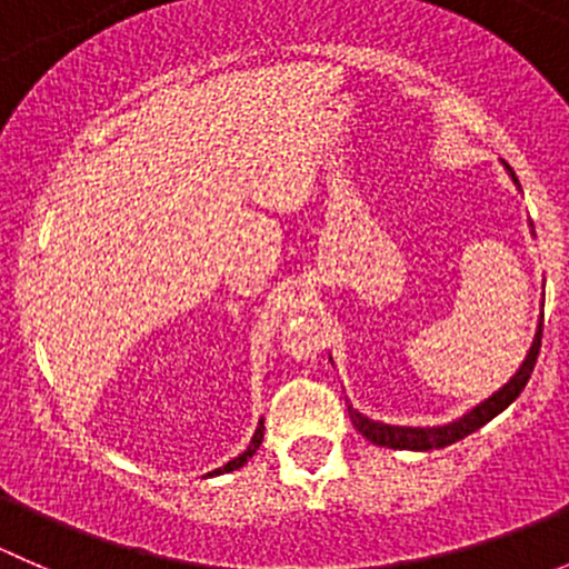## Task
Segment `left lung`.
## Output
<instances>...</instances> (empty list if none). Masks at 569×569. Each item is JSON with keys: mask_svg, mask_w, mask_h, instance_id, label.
Wrapping results in <instances>:
<instances>
[{"mask_svg": "<svg viewBox=\"0 0 569 569\" xmlns=\"http://www.w3.org/2000/svg\"><path fill=\"white\" fill-rule=\"evenodd\" d=\"M509 173H512V168H509ZM512 178H515V173H512ZM515 181H518V178H515ZM539 347H542V321H539L537 336H533V343H531L529 355H526L523 366L518 369V375H515L512 380L501 388V391L492 393L490 399L481 401V405L473 407L470 412H465L460 421H451V423H446V427H432V429L429 427L427 429L423 427H391V423L371 421V418H366L363 412H358L355 407H349V418H352L355 429H358L363 438H369L371 443H377V446H388V449H407V451L446 449V446H451V443H457V440L473 435L476 429L485 427L487 421H492L498 412H503L515 399H518L520 391L526 388V382H529L533 363H537Z\"/></svg>", "mask_w": 569, "mask_h": 569, "instance_id": "1", "label": "left lung"}]
</instances>
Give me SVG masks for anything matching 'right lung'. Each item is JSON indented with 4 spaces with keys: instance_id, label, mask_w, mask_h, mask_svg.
<instances>
[{
    "instance_id": "right-lung-1",
    "label": "right lung",
    "mask_w": 569,
    "mask_h": 569,
    "mask_svg": "<svg viewBox=\"0 0 569 569\" xmlns=\"http://www.w3.org/2000/svg\"><path fill=\"white\" fill-rule=\"evenodd\" d=\"M261 440H263V421H258V429H256V435H252V440H250V446H248V449H244L242 455L237 457V460H231V462H228V465H222V468H217L214 473H209V476H217V473H231V470L242 468V465L248 462L252 455H256V451H258V446H261Z\"/></svg>"
}]
</instances>
